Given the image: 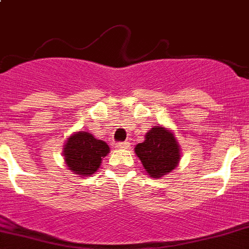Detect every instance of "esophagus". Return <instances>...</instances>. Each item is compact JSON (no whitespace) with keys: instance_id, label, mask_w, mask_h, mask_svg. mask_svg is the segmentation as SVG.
I'll return each mask as SVG.
<instances>
[{"instance_id":"esophagus-1","label":"esophagus","mask_w":249,"mask_h":249,"mask_svg":"<svg viewBox=\"0 0 249 249\" xmlns=\"http://www.w3.org/2000/svg\"><path fill=\"white\" fill-rule=\"evenodd\" d=\"M130 146V144L127 141H122V142H118L116 144V147H119V149H127Z\"/></svg>"}]
</instances>
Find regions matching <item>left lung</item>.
Returning <instances> with one entry per match:
<instances>
[{
	"label": "left lung",
	"instance_id": "left-lung-1",
	"mask_svg": "<svg viewBox=\"0 0 249 249\" xmlns=\"http://www.w3.org/2000/svg\"><path fill=\"white\" fill-rule=\"evenodd\" d=\"M135 154L150 178H159L172 171L180 161V147L174 134L162 126L147 131L145 140L136 145Z\"/></svg>",
	"mask_w": 249,
	"mask_h": 249
}]
</instances>
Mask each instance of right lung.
Masks as SVG:
<instances>
[{
  "mask_svg": "<svg viewBox=\"0 0 249 249\" xmlns=\"http://www.w3.org/2000/svg\"><path fill=\"white\" fill-rule=\"evenodd\" d=\"M109 146L86 131L71 135L64 146V160L69 170L80 176H89L99 169Z\"/></svg>",
  "mask_w": 249,
  "mask_h": 249,
  "instance_id": "right-lung-1",
  "label": "right lung"
}]
</instances>
